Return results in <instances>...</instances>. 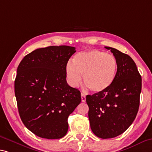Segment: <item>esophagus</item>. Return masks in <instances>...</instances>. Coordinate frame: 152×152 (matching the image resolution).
Wrapping results in <instances>:
<instances>
[{
	"instance_id": "34e87169",
	"label": "esophagus",
	"mask_w": 152,
	"mask_h": 152,
	"mask_svg": "<svg viewBox=\"0 0 152 152\" xmlns=\"http://www.w3.org/2000/svg\"><path fill=\"white\" fill-rule=\"evenodd\" d=\"M81 99H82V102H86V96H85V94L81 93Z\"/></svg>"
}]
</instances>
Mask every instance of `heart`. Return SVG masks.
Segmentation results:
<instances>
[{"mask_svg":"<svg viewBox=\"0 0 152 152\" xmlns=\"http://www.w3.org/2000/svg\"><path fill=\"white\" fill-rule=\"evenodd\" d=\"M72 64L66 66L67 81L73 87L82 82L91 92H103L112 85L115 78L118 62L115 57L99 50H92L76 54Z\"/></svg>","mask_w":152,"mask_h":152,"instance_id":"b5f03b06","label":"heart"}]
</instances>
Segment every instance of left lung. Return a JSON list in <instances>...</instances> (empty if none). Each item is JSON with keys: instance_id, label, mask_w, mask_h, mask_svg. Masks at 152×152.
I'll use <instances>...</instances> for the list:
<instances>
[{"instance_id": "1", "label": "left lung", "mask_w": 152, "mask_h": 152, "mask_svg": "<svg viewBox=\"0 0 152 152\" xmlns=\"http://www.w3.org/2000/svg\"><path fill=\"white\" fill-rule=\"evenodd\" d=\"M110 50L118 62L114 83L107 90L86 95L92 131L102 139L114 138L126 131L135 119L139 107L141 76L129 55Z\"/></svg>"}]
</instances>
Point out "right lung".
<instances>
[{"instance_id":"obj_1","label":"right lung","mask_w":152,"mask_h":152,"mask_svg":"<svg viewBox=\"0 0 152 152\" xmlns=\"http://www.w3.org/2000/svg\"><path fill=\"white\" fill-rule=\"evenodd\" d=\"M76 48L50 46L23 57L17 69L15 95L26 128L41 138L66 135L67 118L81 102L80 92L66 81V66Z\"/></svg>"}]
</instances>
